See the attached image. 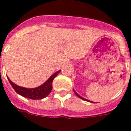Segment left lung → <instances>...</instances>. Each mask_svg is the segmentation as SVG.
<instances>
[{
  "label": "left lung",
  "instance_id": "8db88e82",
  "mask_svg": "<svg viewBox=\"0 0 131 131\" xmlns=\"http://www.w3.org/2000/svg\"><path fill=\"white\" fill-rule=\"evenodd\" d=\"M73 91H74V93H75V94L77 96H78V97L79 98H80V99H82V100H84V101H88V102H90V103H93L92 101H89V100H88V99H85V98H83V97H81V96H80L79 95H78V93H77L76 92H75V91L74 89H73Z\"/></svg>",
  "mask_w": 131,
  "mask_h": 131
}]
</instances>
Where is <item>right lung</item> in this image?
<instances>
[{
  "mask_svg": "<svg viewBox=\"0 0 131 131\" xmlns=\"http://www.w3.org/2000/svg\"><path fill=\"white\" fill-rule=\"evenodd\" d=\"M60 71L61 70L53 73L42 85L37 87V88H31V89L30 88H22L20 86L17 85L12 81H10V79L8 78V79L13 89L15 90V91L18 94L24 97L28 98V99L38 100V99H43V98L46 97L47 96L50 94L52 89V81H53V79L60 73Z\"/></svg>",
  "mask_w": 131,
  "mask_h": 131,
  "instance_id": "obj_1",
  "label": "right lung"
}]
</instances>
